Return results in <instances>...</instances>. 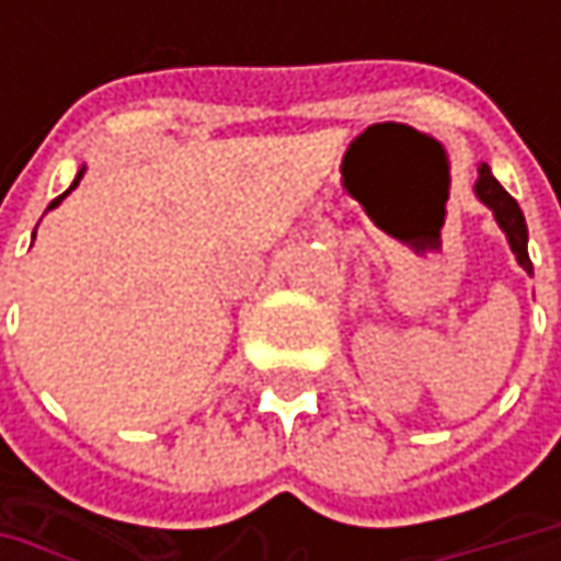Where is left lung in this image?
Here are the masks:
<instances>
[{
	"instance_id": "left-lung-1",
	"label": "left lung",
	"mask_w": 561,
	"mask_h": 561,
	"mask_svg": "<svg viewBox=\"0 0 561 561\" xmlns=\"http://www.w3.org/2000/svg\"><path fill=\"white\" fill-rule=\"evenodd\" d=\"M474 193H478V199H481V203L493 208L496 221H500V227L506 230L508 247H512V252H515L518 265L528 271V274H534V265H530V255H528V225H525V215H522L518 203H515L506 190H503V184L490 174V168H486V164L478 168V184H474Z\"/></svg>"
}]
</instances>
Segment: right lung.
I'll return each instance as SVG.
<instances>
[{"label": "right lung", "mask_w": 561, "mask_h": 561, "mask_svg": "<svg viewBox=\"0 0 561 561\" xmlns=\"http://www.w3.org/2000/svg\"><path fill=\"white\" fill-rule=\"evenodd\" d=\"M80 178H83V171H80V174H77V181H75V184H71V190H75V186L80 184ZM71 190H65V193H61V196H58V199H53V203H49V208H55V205L61 203V199H65V196H68V193H71Z\"/></svg>", "instance_id": "right-lung-1"}]
</instances>
